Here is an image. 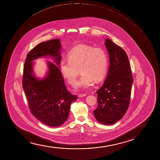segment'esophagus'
Masks as SVG:
<instances>
[{"instance_id": "1", "label": "esophagus", "mask_w": 160, "mask_h": 160, "mask_svg": "<svg viewBox=\"0 0 160 160\" xmlns=\"http://www.w3.org/2000/svg\"><path fill=\"white\" fill-rule=\"evenodd\" d=\"M87 96L86 94H78V97H85V96Z\"/></svg>"}]
</instances>
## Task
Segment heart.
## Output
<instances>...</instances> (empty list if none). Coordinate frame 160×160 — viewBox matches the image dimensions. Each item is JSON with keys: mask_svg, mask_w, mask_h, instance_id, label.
I'll return each mask as SVG.
<instances>
[{"mask_svg": "<svg viewBox=\"0 0 160 160\" xmlns=\"http://www.w3.org/2000/svg\"><path fill=\"white\" fill-rule=\"evenodd\" d=\"M68 61H62L61 73L68 83H75L79 70L82 73L77 87L88 88L94 82L99 83L106 76L108 69V58L101 48L80 44L72 48L68 54Z\"/></svg>", "mask_w": 160, "mask_h": 160, "instance_id": "b5f03b06", "label": "heart"}]
</instances>
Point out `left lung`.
Segmentation results:
<instances>
[{
    "label": "left lung",
    "mask_w": 160,
    "mask_h": 160,
    "mask_svg": "<svg viewBox=\"0 0 160 160\" xmlns=\"http://www.w3.org/2000/svg\"><path fill=\"white\" fill-rule=\"evenodd\" d=\"M105 45L110 65L105 82L97 91L98 107L93 113L100 123L110 125L121 119L129 108L133 76L124 50L108 38Z\"/></svg>",
    "instance_id": "1"
}]
</instances>
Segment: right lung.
<instances>
[{
  "instance_id": "add662e5",
  "label": "right lung",
  "mask_w": 160,
  "mask_h": 160,
  "mask_svg": "<svg viewBox=\"0 0 160 160\" xmlns=\"http://www.w3.org/2000/svg\"><path fill=\"white\" fill-rule=\"evenodd\" d=\"M61 43L54 39L38 44L28 53L24 63L22 87L31 114L42 123L50 127H59L68 118L70 105L77 96L67 89L59 68L48 61V72L44 79L33 76V63L38 58L50 55L60 63Z\"/></svg>"
}]
</instances>
